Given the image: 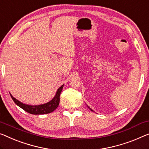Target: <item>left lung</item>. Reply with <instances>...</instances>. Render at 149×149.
<instances>
[{"label":"left lung","instance_id":"1","mask_svg":"<svg viewBox=\"0 0 149 149\" xmlns=\"http://www.w3.org/2000/svg\"><path fill=\"white\" fill-rule=\"evenodd\" d=\"M88 108H90V110H91V111H93V110H92V109H91V108H90V107H89V106H88Z\"/></svg>","mask_w":149,"mask_h":149}]
</instances>
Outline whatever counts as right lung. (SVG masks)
<instances>
[{
  "mask_svg": "<svg viewBox=\"0 0 149 149\" xmlns=\"http://www.w3.org/2000/svg\"><path fill=\"white\" fill-rule=\"evenodd\" d=\"M64 85H62L61 87H59L58 90H57L55 96L53 97V98L52 100L49 102L47 103L43 104H40V105H28V104H25L22 103L21 102H20L15 98L12 95H10L11 97L13 100V101L15 102V103L17 104V106H19L20 108H21L22 109H23L26 112L29 113L31 114L35 115H38V114H49V113L52 112L53 111H54L56 108L58 107L59 104V96H60V94L62 91V89L63 88Z\"/></svg>",
  "mask_w": 149,
  "mask_h": 149,
  "instance_id": "add662e5",
  "label": "right lung"
}]
</instances>
